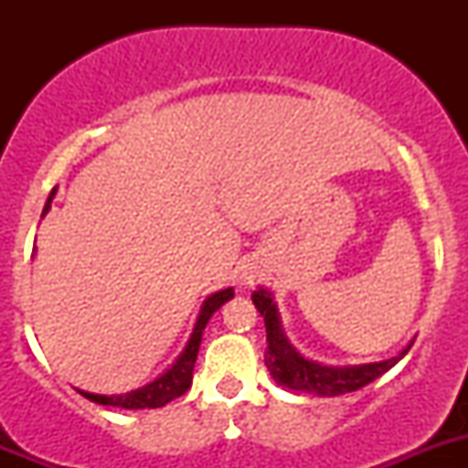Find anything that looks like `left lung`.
I'll return each instance as SVG.
<instances>
[{
  "instance_id": "1",
  "label": "left lung",
  "mask_w": 468,
  "mask_h": 468,
  "mask_svg": "<svg viewBox=\"0 0 468 468\" xmlns=\"http://www.w3.org/2000/svg\"><path fill=\"white\" fill-rule=\"evenodd\" d=\"M253 303H256L258 313L264 317V328H267V351H264V365H267L269 374L278 385L287 387V389L308 391V394L317 396H339L348 394V391H357L365 385L380 378L382 374L391 369L405 353L410 351V344L400 356L391 357V360L374 362V365H360V367H324L319 362L308 360L301 356L290 342H287L285 333L281 328V319H278L276 305H273L271 294L267 290H256L251 294Z\"/></svg>"
}]
</instances>
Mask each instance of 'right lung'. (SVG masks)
<instances>
[{"label": "right lung", "mask_w": 468, "mask_h": 468, "mask_svg": "<svg viewBox=\"0 0 468 468\" xmlns=\"http://www.w3.org/2000/svg\"><path fill=\"white\" fill-rule=\"evenodd\" d=\"M56 190L51 192L49 199H47L45 210H42V217L47 215L49 210L51 199H54ZM229 299H233V287L229 290L215 292L212 296H207L204 308H201L199 319H197L195 333H192L190 342H187L186 351L178 356V360L174 362L172 369L165 371L160 378H155L154 382H149L146 387H140V389L129 391V394H120V396H99V394H88V391H81L88 400L99 405H112V408H124V410H144V408H163L167 405L169 400L178 399V396L186 394L192 385V371H195V362H197V353H199L201 346V337H204V328L207 324V319L212 317V313L221 308Z\"/></svg>", "instance_id": "obj_1"}]
</instances>
